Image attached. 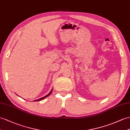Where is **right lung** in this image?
<instances>
[{
  "label": "right lung",
  "mask_w": 130,
  "mask_h": 130,
  "mask_svg": "<svg viewBox=\"0 0 130 130\" xmlns=\"http://www.w3.org/2000/svg\"><path fill=\"white\" fill-rule=\"evenodd\" d=\"M52 90H53V89L51 90V91H50V92L49 93V94H48L47 95H46V96H45L44 97H42V98H40V99H37V100H34V101H35V102H36V101H40V100H42V99H45V98H46V97H47L48 96H49L51 94V93H52Z\"/></svg>",
  "instance_id": "1"
}]
</instances>
